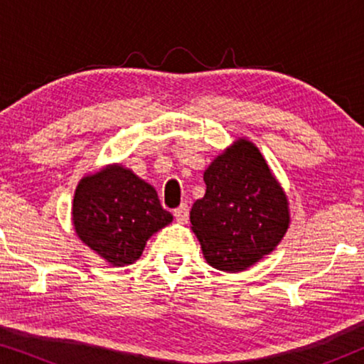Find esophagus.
Masks as SVG:
<instances>
[{"label":"esophagus","instance_id":"obj_1","mask_svg":"<svg viewBox=\"0 0 364 364\" xmlns=\"http://www.w3.org/2000/svg\"><path fill=\"white\" fill-rule=\"evenodd\" d=\"M173 217L178 223H187L188 222V207L187 203H182L181 207L173 210Z\"/></svg>","mask_w":364,"mask_h":364}]
</instances>
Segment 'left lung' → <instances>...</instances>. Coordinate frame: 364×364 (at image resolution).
I'll use <instances>...</instances> for the list:
<instances>
[{
  "mask_svg": "<svg viewBox=\"0 0 364 364\" xmlns=\"http://www.w3.org/2000/svg\"><path fill=\"white\" fill-rule=\"evenodd\" d=\"M191 223L208 265L243 272L275 250L290 227L288 197L255 144L238 137L203 172Z\"/></svg>",
  "mask_w": 364,
  "mask_h": 364,
  "instance_id": "obj_1",
  "label": "left lung"
}]
</instances>
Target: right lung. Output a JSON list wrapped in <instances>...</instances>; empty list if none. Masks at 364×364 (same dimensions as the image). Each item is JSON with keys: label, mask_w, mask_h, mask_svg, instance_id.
Returning a JSON list of instances; mask_svg holds the SVG:
<instances>
[{"label": "right lung", "mask_w": 364, "mask_h": 364, "mask_svg": "<svg viewBox=\"0 0 364 364\" xmlns=\"http://www.w3.org/2000/svg\"><path fill=\"white\" fill-rule=\"evenodd\" d=\"M172 218L156 188L121 164L84 176L74 192L76 235L112 267L136 262L149 238Z\"/></svg>", "instance_id": "1"}]
</instances>
